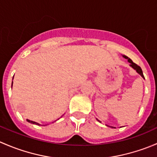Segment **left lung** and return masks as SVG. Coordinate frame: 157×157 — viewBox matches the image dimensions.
Here are the masks:
<instances>
[{"instance_id":"1","label":"left lung","mask_w":157,"mask_h":157,"mask_svg":"<svg viewBox=\"0 0 157 157\" xmlns=\"http://www.w3.org/2000/svg\"><path fill=\"white\" fill-rule=\"evenodd\" d=\"M123 57H124V58H126V59H128V61L130 63V66H131V67H132V68H134V70H135V71H137V72L138 73V74H140V75L142 77H143V78H144V74H143V71H142V70H141V68H140V66H138V65H137V64H136L135 63L133 62L132 60L130 59V58H128V57L125 56V55H123ZM98 121H99V120H98Z\"/></svg>"}]
</instances>
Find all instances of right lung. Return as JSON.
Here are the masks:
<instances>
[{
  "mask_svg": "<svg viewBox=\"0 0 157 157\" xmlns=\"http://www.w3.org/2000/svg\"><path fill=\"white\" fill-rule=\"evenodd\" d=\"M12 86H13V82H12ZM26 121H28V122H30V123H32V124H37V125H40V124H39V123H37V122H36V121H30V120H29V119H27L26 120Z\"/></svg>",
  "mask_w": 157,
  "mask_h": 157,
  "instance_id": "right-lung-1",
  "label": "right lung"
}]
</instances>
